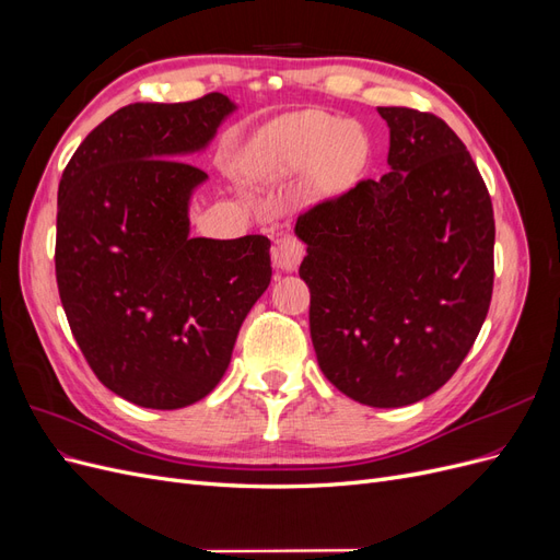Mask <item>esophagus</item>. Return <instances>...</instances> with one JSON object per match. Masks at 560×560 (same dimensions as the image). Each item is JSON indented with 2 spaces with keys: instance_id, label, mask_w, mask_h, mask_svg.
<instances>
[{
  "instance_id": "34e87169",
  "label": "esophagus",
  "mask_w": 560,
  "mask_h": 560,
  "mask_svg": "<svg viewBox=\"0 0 560 560\" xmlns=\"http://www.w3.org/2000/svg\"><path fill=\"white\" fill-rule=\"evenodd\" d=\"M303 254H306V247L294 235H287V238L276 241L273 249H270V257H273V266L282 273H292V270L299 268Z\"/></svg>"
}]
</instances>
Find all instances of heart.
Here are the masks:
<instances>
[{
  "label": "heart",
  "instance_id": "heart-1",
  "mask_svg": "<svg viewBox=\"0 0 560 560\" xmlns=\"http://www.w3.org/2000/svg\"><path fill=\"white\" fill-rule=\"evenodd\" d=\"M366 135L322 112H301L268 126L249 149L257 173H294L313 165L322 191H341L366 161Z\"/></svg>",
  "mask_w": 560,
  "mask_h": 560
}]
</instances>
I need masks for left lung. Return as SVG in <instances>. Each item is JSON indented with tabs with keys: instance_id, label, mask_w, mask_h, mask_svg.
<instances>
[{
	"instance_id": "8db88e82",
	"label": "left lung",
	"mask_w": 560,
	"mask_h": 560,
	"mask_svg": "<svg viewBox=\"0 0 560 560\" xmlns=\"http://www.w3.org/2000/svg\"><path fill=\"white\" fill-rule=\"evenodd\" d=\"M389 173L301 212L322 374L350 399L393 409L436 393L477 341L493 296V202L446 121L378 107Z\"/></svg>"
}]
</instances>
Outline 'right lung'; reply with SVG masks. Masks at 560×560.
<instances>
[{
	"instance_id": "right-lung-1",
	"label": "right lung",
	"mask_w": 560,
	"mask_h": 560,
	"mask_svg": "<svg viewBox=\"0 0 560 560\" xmlns=\"http://www.w3.org/2000/svg\"><path fill=\"white\" fill-rule=\"evenodd\" d=\"M235 109L222 93L135 103L79 144L58 189L56 280L93 374L144 409H184L222 381L270 284V241L191 238L189 161Z\"/></svg>"
}]
</instances>
